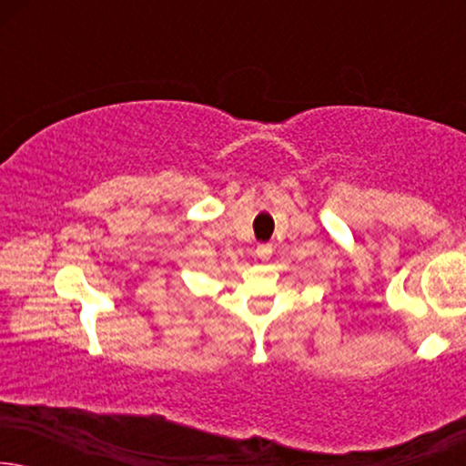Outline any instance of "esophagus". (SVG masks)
I'll return each instance as SVG.
<instances>
[{"label": "esophagus", "mask_w": 466, "mask_h": 466, "mask_svg": "<svg viewBox=\"0 0 466 466\" xmlns=\"http://www.w3.org/2000/svg\"><path fill=\"white\" fill-rule=\"evenodd\" d=\"M271 254H273V246H271V244H260V246L257 248V257H258L260 260H269Z\"/></svg>", "instance_id": "esophagus-1"}]
</instances>
